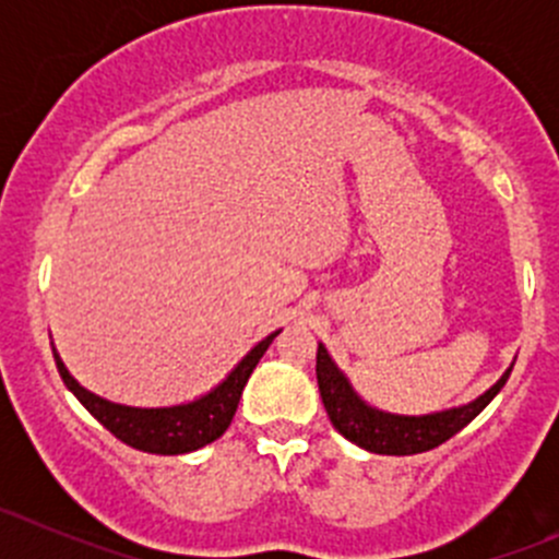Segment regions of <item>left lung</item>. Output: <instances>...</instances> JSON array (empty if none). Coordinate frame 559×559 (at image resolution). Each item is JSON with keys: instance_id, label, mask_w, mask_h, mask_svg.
<instances>
[{"instance_id": "left-lung-1", "label": "left lung", "mask_w": 559, "mask_h": 559, "mask_svg": "<svg viewBox=\"0 0 559 559\" xmlns=\"http://www.w3.org/2000/svg\"><path fill=\"white\" fill-rule=\"evenodd\" d=\"M514 365L506 368V373L495 381L487 392L478 394L476 400L462 405H452L443 411H430V414H392V411L376 408L362 394L354 389L348 376L337 368L335 359L330 357L324 343L319 341L316 352V381H319L321 403H324L326 416L332 427L341 432L354 447L373 454L389 456H408L430 452L441 447L449 438L456 436L462 427L471 425L484 408L495 400V394L506 386Z\"/></svg>"}]
</instances>
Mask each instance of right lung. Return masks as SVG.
Wrapping results in <instances>:
<instances>
[{
  "label": "right lung",
  "mask_w": 559,
  "mask_h": 559,
  "mask_svg": "<svg viewBox=\"0 0 559 559\" xmlns=\"http://www.w3.org/2000/svg\"><path fill=\"white\" fill-rule=\"evenodd\" d=\"M278 332L281 330L270 332L257 346H251V352H246V357L216 386L207 389L200 397L175 405H127L112 403L103 394H94L67 370L64 359L59 357L53 343L50 346H53V359L61 381L105 430H110L118 441L138 449V452L167 456L197 452V449L207 447L227 432L235 411H238L243 386Z\"/></svg>",
  "instance_id": "add662e5"
}]
</instances>
